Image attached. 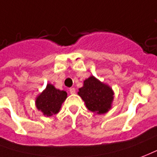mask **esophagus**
<instances>
[{
  "mask_svg": "<svg viewBox=\"0 0 157 157\" xmlns=\"http://www.w3.org/2000/svg\"><path fill=\"white\" fill-rule=\"evenodd\" d=\"M75 92H76V90H75L74 88H70V89H69V93L72 94H75Z\"/></svg>",
  "mask_w": 157,
  "mask_h": 157,
  "instance_id": "obj_1",
  "label": "esophagus"
}]
</instances>
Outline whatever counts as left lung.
<instances>
[{"mask_svg":"<svg viewBox=\"0 0 157 157\" xmlns=\"http://www.w3.org/2000/svg\"><path fill=\"white\" fill-rule=\"evenodd\" d=\"M78 94L82 98L87 109L97 115L105 114L112 108L115 93L107 83L91 75L83 81Z\"/></svg>","mask_w":157,"mask_h":157,"instance_id":"left-lung-1","label":"left lung"}]
</instances>
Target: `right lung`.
I'll return each instance as SVG.
<instances>
[{
	"instance_id": "1",
	"label": "right lung",
	"mask_w": 157,
	"mask_h": 157,
	"mask_svg": "<svg viewBox=\"0 0 157 157\" xmlns=\"http://www.w3.org/2000/svg\"><path fill=\"white\" fill-rule=\"evenodd\" d=\"M66 99V91L58 90L52 83H48L45 90L36 96L35 105L44 116L51 117L59 112Z\"/></svg>"
}]
</instances>
